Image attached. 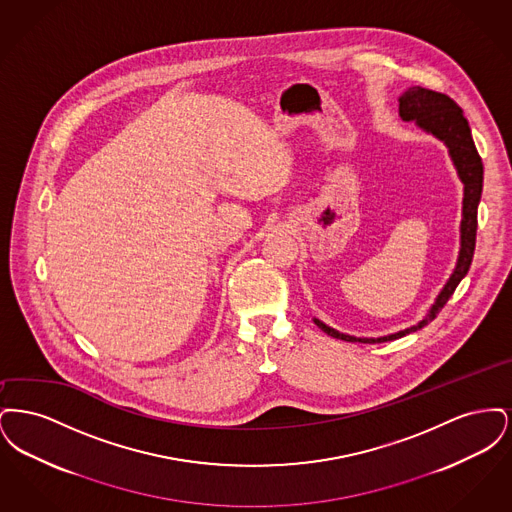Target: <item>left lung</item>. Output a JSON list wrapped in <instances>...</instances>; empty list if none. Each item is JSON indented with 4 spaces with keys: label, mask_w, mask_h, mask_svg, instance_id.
Instances as JSON below:
<instances>
[{
    "label": "left lung",
    "mask_w": 512,
    "mask_h": 512,
    "mask_svg": "<svg viewBox=\"0 0 512 512\" xmlns=\"http://www.w3.org/2000/svg\"><path fill=\"white\" fill-rule=\"evenodd\" d=\"M399 117L401 121L414 122L420 130L426 134H432L443 142L449 149V157L457 169V174L461 178L464 186L463 194V219H461V247H459V257L457 265L453 268L449 280L438 293L434 305L426 313V317L413 326L399 330L395 334L380 336V338H355L349 334L338 332L324 324L322 320L313 318L315 324L322 332H326L332 338H338L343 341H361V343H382V341L397 340L403 338L405 334L416 332L424 328L430 320H434L443 305L449 301V297L459 286L472 263L474 257V247H476V228H478V205L482 197V186H484V165L482 159L476 151L472 132L468 121L464 119L463 109L445 94L432 92L420 86H413L407 92L399 96Z\"/></svg>",
    "instance_id": "obj_1"
}]
</instances>
